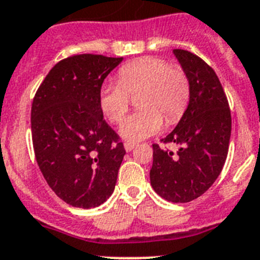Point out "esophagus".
<instances>
[{"label": "esophagus", "mask_w": 260, "mask_h": 260, "mask_svg": "<svg viewBox=\"0 0 260 260\" xmlns=\"http://www.w3.org/2000/svg\"><path fill=\"white\" fill-rule=\"evenodd\" d=\"M135 148H136V144L135 143H124V149H125V152H132Z\"/></svg>", "instance_id": "esophagus-1"}]
</instances>
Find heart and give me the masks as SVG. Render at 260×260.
<instances>
[{
  "label": "heart",
  "instance_id": "b5f03b06",
  "mask_svg": "<svg viewBox=\"0 0 260 260\" xmlns=\"http://www.w3.org/2000/svg\"><path fill=\"white\" fill-rule=\"evenodd\" d=\"M189 80L179 67H169L162 58L143 57L119 71V82L105 83L99 91V106L112 123H119L129 108L131 96L142 92L137 106L143 110L129 115L119 133L124 140L140 141L161 131L164 117L177 123L189 101Z\"/></svg>",
  "mask_w": 260,
  "mask_h": 260
}]
</instances>
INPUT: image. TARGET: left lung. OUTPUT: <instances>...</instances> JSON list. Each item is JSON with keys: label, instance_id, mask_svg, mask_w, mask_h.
Here are the masks:
<instances>
[{"label": "left lung", "instance_id": "obj_1", "mask_svg": "<svg viewBox=\"0 0 260 260\" xmlns=\"http://www.w3.org/2000/svg\"><path fill=\"white\" fill-rule=\"evenodd\" d=\"M189 80V101L179 123L164 143L180 146L177 153L153 145L150 184L173 203H188L214 183L225 164L232 133L229 103L214 71L200 57L174 49Z\"/></svg>", "mask_w": 260, "mask_h": 260}]
</instances>
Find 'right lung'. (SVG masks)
Instances as JSON below:
<instances>
[{
    "label": "right lung",
    "instance_id": "right-lung-1",
    "mask_svg": "<svg viewBox=\"0 0 260 260\" xmlns=\"http://www.w3.org/2000/svg\"><path fill=\"white\" fill-rule=\"evenodd\" d=\"M123 57L77 55L52 68L31 107L34 152L43 177L76 208H95L112 195L125 154L105 120L99 91Z\"/></svg>",
    "mask_w": 260,
    "mask_h": 260
}]
</instances>
